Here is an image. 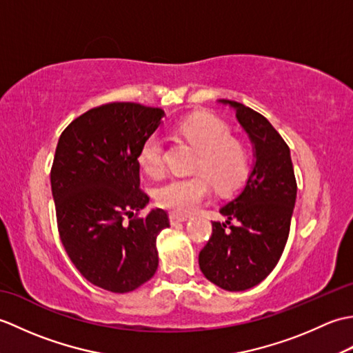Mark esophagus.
<instances>
[{"instance_id":"1","label":"esophagus","mask_w":353,"mask_h":353,"mask_svg":"<svg viewBox=\"0 0 353 353\" xmlns=\"http://www.w3.org/2000/svg\"><path fill=\"white\" fill-rule=\"evenodd\" d=\"M186 220H188V216H186V215H179V214H171V215H170L171 226H176V224L183 223V221H186Z\"/></svg>"}]
</instances>
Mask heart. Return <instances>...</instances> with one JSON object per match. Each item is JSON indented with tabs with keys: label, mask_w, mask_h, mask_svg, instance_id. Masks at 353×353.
<instances>
[{
	"label": "heart",
	"mask_w": 353,
	"mask_h": 353,
	"mask_svg": "<svg viewBox=\"0 0 353 353\" xmlns=\"http://www.w3.org/2000/svg\"><path fill=\"white\" fill-rule=\"evenodd\" d=\"M179 130L199 150L197 171H203L216 190L229 191L243 181L249 168V156L241 142L232 139L230 129L223 121L200 115L186 119ZM138 161L147 176H162L163 141L159 134H152L144 141ZM205 176L171 179L156 190V201L174 214H191L211 197V185Z\"/></svg>",
	"instance_id": "b5f03b06"
}]
</instances>
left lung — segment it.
I'll return each mask as SVG.
<instances>
[{
  "label": "left lung",
  "instance_id": "1",
  "mask_svg": "<svg viewBox=\"0 0 353 353\" xmlns=\"http://www.w3.org/2000/svg\"><path fill=\"white\" fill-rule=\"evenodd\" d=\"M219 103L235 110L254 161L241 192L220 209L228 220L212 223V236L199 254V265L216 287L244 291L264 281L282 256L297 183L290 148L268 119L241 103Z\"/></svg>",
  "mask_w": 353,
  "mask_h": 353
}]
</instances>
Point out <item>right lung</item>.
I'll use <instances>...</instances> for the list:
<instances>
[{
  "label": "right lung",
  "mask_w": 353,
  "mask_h": 353,
  "mask_svg": "<svg viewBox=\"0 0 353 353\" xmlns=\"http://www.w3.org/2000/svg\"><path fill=\"white\" fill-rule=\"evenodd\" d=\"M165 112L109 103L62 132L51 167L59 235L81 276L112 292H129L159 265L156 238L170 226L163 209L133 216L150 197L139 190V150Z\"/></svg>",
  "instance_id": "add662e5"
}]
</instances>
